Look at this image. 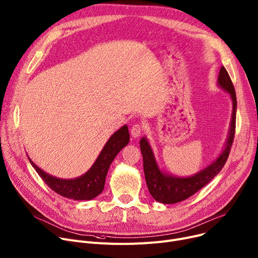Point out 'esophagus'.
<instances>
[{"mask_svg":"<svg viewBox=\"0 0 258 258\" xmlns=\"http://www.w3.org/2000/svg\"><path fill=\"white\" fill-rule=\"evenodd\" d=\"M144 131V126L142 124H135L132 126L131 128V135L132 138H139V136L142 134V132Z\"/></svg>","mask_w":258,"mask_h":258,"instance_id":"esophagus-1","label":"esophagus"}]
</instances>
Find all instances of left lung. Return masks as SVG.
Segmentation results:
<instances>
[{
  "label": "left lung",
  "instance_id": "8db88e82",
  "mask_svg": "<svg viewBox=\"0 0 258 258\" xmlns=\"http://www.w3.org/2000/svg\"><path fill=\"white\" fill-rule=\"evenodd\" d=\"M218 84L225 92L228 93L232 100V115L228 139H227L226 146L221 155L208 165L206 169L195 174L190 177H176L162 173L155 160L148 141L143 138L140 142L141 151L144 159V172L146 177V182L148 189L153 198L163 204H173L180 201H183L195 192L204 187L211 179H214L220 171L223 169L224 164L229 156L231 146L235 133V119H236V95L232 81L229 77L228 72L224 67L221 68Z\"/></svg>",
  "mask_w": 258,
  "mask_h": 258
}]
</instances>
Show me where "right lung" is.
I'll use <instances>...</instances> for the list:
<instances>
[{
  "mask_svg": "<svg viewBox=\"0 0 258 258\" xmlns=\"http://www.w3.org/2000/svg\"><path fill=\"white\" fill-rule=\"evenodd\" d=\"M127 125L114 132L105 144L97 160L84 175L75 179H60L44 173L30 159L32 166L51 189L58 195L73 200H92L102 192L108 169L117 153L129 143Z\"/></svg>",
  "mask_w": 258,
  "mask_h": 258,
  "instance_id": "1",
  "label": "right lung"
}]
</instances>
